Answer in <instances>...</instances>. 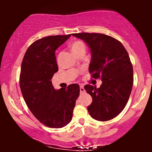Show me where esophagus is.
Masks as SVG:
<instances>
[{
    "label": "esophagus",
    "mask_w": 152,
    "mask_h": 152,
    "mask_svg": "<svg viewBox=\"0 0 152 152\" xmlns=\"http://www.w3.org/2000/svg\"><path fill=\"white\" fill-rule=\"evenodd\" d=\"M80 92L81 93H83V92H85V89H84V87H83V85H81V86H80Z\"/></svg>",
    "instance_id": "34e87169"
}]
</instances>
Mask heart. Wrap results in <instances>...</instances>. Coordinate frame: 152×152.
I'll return each mask as SVG.
<instances>
[{"mask_svg":"<svg viewBox=\"0 0 152 152\" xmlns=\"http://www.w3.org/2000/svg\"><path fill=\"white\" fill-rule=\"evenodd\" d=\"M71 51L74 54H76L78 52L81 51L82 50H85V45L81 41H75L72 42L70 45Z\"/></svg>","mask_w":152,"mask_h":152,"instance_id":"heart-1","label":"heart"}]
</instances>
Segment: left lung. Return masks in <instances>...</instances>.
<instances>
[{
	"label": "left lung",
	"instance_id": "obj_1",
	"mask_svg": "<svg viewBox=\"0 0 152 152\" xmlns=\"http://www.w3.org/2000/svg\"><path fill=\"white\" fill-rule=\"evenodd\" d=\"M75 37L86 42L91 59L88 71L94 78H101L99 88L86 85L92 97L88 111L97 121H106L117 116L124 109L133 86V66L126 48L116 38L102 34L79 33Z\"/></svg>",
	"mask_w": 152,
	"mask_h": 152
}]
</instances>
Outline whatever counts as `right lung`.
Instances as JSON below:
<instances>
[{
    "instance_id": "right-lung-1",
    "label": "right lung",
    "mask_w": 152,
    "mask_h": 152,
    "mask_svg": "<svg viewBox=\"0 0 152 152\" xmlns=\"http://www.w3.org/2000/svg\"><path fill=\"white\" fill-rule=\"evenodd\" d=\"M70 36L37 40L26 50L21 64L19 82L23 97L35 117L50 128H62L70 123L80 93L77 83L55 90L50 81L58 70L55 50Z\"/></svg>"
}]
</instances>
